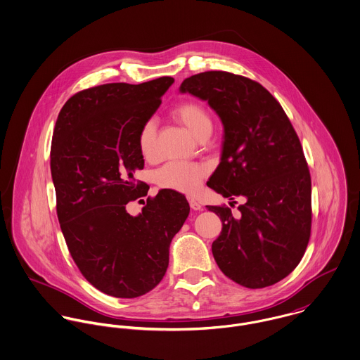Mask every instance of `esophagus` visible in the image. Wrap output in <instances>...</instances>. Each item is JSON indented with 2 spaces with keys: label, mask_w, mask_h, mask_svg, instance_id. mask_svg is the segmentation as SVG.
<instances>
[{
  "label": "esophagus",
  "mask_w": 360,
  "mask_h": 360,
  "mask_svg": "<svg viewBox=\"0 0 360 360\" xmlns=\"http://www.w3.org/2000/svg\"><path fill=\"white\" fill-rule=\"evenodd\" d=\"M188 200H189V204H191V208H192V210H195V211L201 210V204H200L199 201L195 199V198H188Z\"/></svg>",
  "instance_id": "obj_1"
}]
</instances>
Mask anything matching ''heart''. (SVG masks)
<instances>
[{"instance_id": "b5f03b06", "label": "heart", "mask_w": 360, "mask_h": 360, "mask_svg": "<svg viewBox=\"0 0 360 360\" xmlns=\"http://www.w3.org/2000/svg\"><path fill=\"white\" fill-rule=\"evenodd\" d=\"M172 116L181 121L193 136L199 139L205 134H211L212 121L207 109L198 102H182L172 109ZM138 146L145 159L155 158L156 153V124L153 120L143 122L138 134ZM208 168L198 162L171 161L161 167L156 174L159 186L182 193H193L207 175Z\"/></svg>"}]
</instances>
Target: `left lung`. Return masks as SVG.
Listing matches in <instances>:
<instances>
[{
    "mask_svg": "<svg viewBox=\"0 0 360 360\" xmlns=\"http://www.w3.org/2000/svg\"><path fill=\"white\" fill-rule=\"evenodd\" d=\"M179 92L207 101L224 125L221 161L207 185L245 199L238 218L226 205H207L222 221L214 259L240 285H272L295 269L311 236V174L301 142L257 81L204 72L184 80Z\"/></svg>",
    "mask_w": 360,
    "mask_h": 360,
    "instance_id": "8db88e82",
    "label": "left lung"
}]
</instances>
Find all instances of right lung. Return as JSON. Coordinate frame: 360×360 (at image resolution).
<instances>
[{
  "label": "right lung",
  "instance_id": "obj_1",
  "mask_svg": "<svg viewBox=\"0 0 360 360\" xmlns=\"http://www.w3.org/2000/svg\"><path fill=\"white\" fill-rule=\"evenodd\" d=\"M172 82L160 77L84 89L55 124L51 174L60 229L84 278L112 297H141L160 283L171 240L191 211L171 189L148 198L136 217L125 208L148 195L146 184L134 178L145 164L138 134Z\"/></svg>",
  "mask_w": 360,
  "mask_h": 360
}]
</instances>
